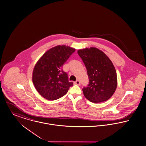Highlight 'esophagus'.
Listing matches in <instances>:
<instances>
[{
	"label": "esophagus",
	"instance_id": "obj_1",
	"mask_svg": "<svg viewBox=\"0 0 146 146\" xmlns=\"http://www.w3.org/2000/svg\"><path fill=\"white\" fill-rule=\"evenodd\" d=\"M74 84H76V85H78V86H79V85H80V82L77 80V81H76V82H74Z\"/></svg>",
	"mask_w": 146,
	"mask_h": 146
}]
</instances>
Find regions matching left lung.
Segmentation results:
<instances>
[{"mask_svg":"<svg viewBox=\"0 0 146 146\" xmlns=\"http://www.w3.org/2000/svg\"><path fill=\"white\" fill-rule=\"evenodd\" d=\"M90 79L87 87H84V97L93 103L107 101L115 92L117 77L115 67L111 59L101 50L95 47L79 49Z\"/></svg>","mask_w":146,"mask_h":146,"instance_id":"8db88e82","label":"left lung"}]
</instances>
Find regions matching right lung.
Here are the masks:
<instances>
[{
    "label": "right lung",
    "instance_id": "obj_1",
    "mask_svg": "<svg viewBox=\"0 0 146 146\" xmlns=\"http://www.w3.org/2000/svg\"><path fill=\"white\" fill-rule=\"evenodd\" d=\"M76 49L57 45L48 50L36 63L32 73L35 89L45 99L53 101L64 96L73 83L62 70L63 64Z\"/></svg>",
    "mask_w": 146,
    "mask_h": 146
}]
</instances>
